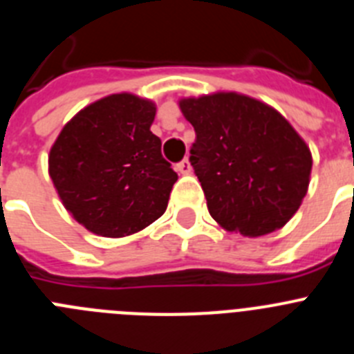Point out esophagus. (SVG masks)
<instances>
[{"label":"esophagus","mask_w":354,"mask_h":354,"mask_svg":"<svg viewBox=\"0 0 354 354\" xmlns=\"http://www.w3.org/2000/svg\"><path fill=\"white\" fill-rule=\"evenodd\" d=\"M175 170L179 171V174L183 175H187V174H192L193 168H192V162H189V159H183L180 162H177V167H175Z\"/></svg>","instance_id":"1"}]
</instances>
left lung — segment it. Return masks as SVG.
Masks as SVG:
<instances>
[{
  "instance_id": "obj_1",
  "label": "left lung",
  "mask_w": 354,
  "mask_h": 354,
  "mask_svg": "<svg viewBox=\"0 0 354 354\" xmlns=\"http://www.w3.org/2000/svg\"><path fill=\"white\" fill-rule=\"evenodd\" d=\"M195 129L189 161L209 214L248 237L282 228L305 198L312 154L277 109L236 92L180 99Z\"/></svg>"
}]
</instances>
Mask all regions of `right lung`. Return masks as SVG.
Masks as SVG:
<instances>
[{"label": "right lung", "instance_id": "right-lung-1", "mask_svg": "<svg viewBox=\"0 0 354 354\" xmlns=\"http://www.w3.org/2000/svg\"><path fill=\"white\" fill-rule=\"evenodd\" d=\"M156 104L113 93L65 124L49 152V175L65 209L102 237L138 232L167 211L177 174L150 126Z\"/></svg>", "mask_w": 354, "mask_h": 354}]
</instances>
